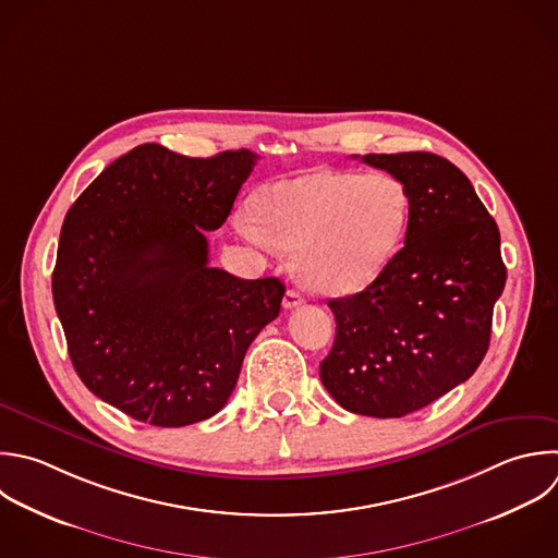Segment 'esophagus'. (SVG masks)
<instances>
[{
  "mask_svg": "<svg viewBox=\"0 0 558 558\" xmlns=\"http://www.w3.org/2000/svg\"><path fill=\"white\" fill-rule=\"evenodd\" d=\"M299 305H303V294L296 292V290H288L286 296H283V307L286 310H294Z\"/></svg>",
  "mask_w": 558,
  "mask_h": 558,
  "instance_id": "1",
  "label": "esophagus"
}]
</instances>
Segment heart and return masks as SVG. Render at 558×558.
I'll use <instances>...</instances> for the list:
<instances>
[{"label": "heart", "instance_id": "1", "mask_svg": "<svg viewBox=\"0 0 558 558\" xmlns=\"http://www.w3.org/2000/svg\"><path fill=\"white\" fill-rule=\"evenodd\" d=\"M253 211L235 216L253 244L294 251V272L314 292L355 294L399 253L410 225V194L386 172L312 170L266 185Z\"/></svg>", "mask_w": 558, "mask_h": 558}]
</instances>
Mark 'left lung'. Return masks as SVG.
Listing matches in <instances>:
<instances>
[{
    "mask_svg": "<svg viewBox=\"0 0 558 558\" xmlns=\"http://www.w3.org/2000/svg\"><path fill=\"white\" fill-rule=\"evenodd\" d=\"M362 161L403 183L410 225L403 248L371 286L329 301L336 338L320 381L344 410L395 418L475 373L506 266L495 220L453 163L432 153Z\"/></svg>",
    "mask_w": 558,
    "mask_h": 558,
    "instance_id": "8db88e82",
    "label": "left lung"
}]
</instances>
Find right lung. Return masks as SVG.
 Masks as SVG:
<instances>
[{
	"label": "right lung",
	"instance_id": "add662e5",
	"mask_svg": "<svg viewBox=\"0 0 558 558\" xmlns=\"http://www.w3.org/2000/svg\"><path fill=\"white\" fill-rule=\"evenodd\" d=\"M257 157L209 159L142 144L72 205L52 275L54 307L83 384L124 414L181 427L220 412L286 286L209 266Z\"/></svg>",
	"mask_w": 558,
	"mask_h": 558
}]
</instances>
